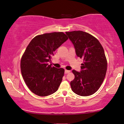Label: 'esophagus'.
Wrapping results in <instances>:
<instances>
[{
    "instance_id": "esophagus-1",
    "label": "esophagus",
    "mask_w": 124,
    "mask_h": 124,
    "mask_svg": "<svg viewBox=\"0 0 124 124\" xmlns=\"http://www.w3.org/2000/svg\"><path fill=\"white\" fill-rule=\"evenodd\" d=\"M71 71H70V70H65V71H64V73L65 74H67L68 73H70Z\"/></svg>"
}]
</instances>
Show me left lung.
<instances>
[{
    "label": "left lung",
    "instance_id": "left-lung-1",
    "mask_svg": "<svg viewBox=\"0 0 124 124\" xmlns=\"http://www.w3.org/2000/svg\"><path fill=\"white\" fill-rule=\"evenodd\" d=\"M66 33L74 45L77 56L84 61L80 72L72 70L75 78L70 82L71 89L82 96L91 95L99 89L106 76L108 63L102 46L88 33L78 31Z\"/></svg>",
    "mask_w": 124,
    "mask_h": 124
}]
</instances>
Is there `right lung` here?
<instances>
[{
	"label": "right lung",
	"mask_w": 124,
	"mask_h": 124,
	"mask_svg": "<svg viewBox=\"0 0 124 124\" xmlns=\"http://www.w3.org/2000/svg\"><path fill=\"white\" fill-rule=\"evenodd\" d=\"M63 32L38 35L28 45L21 61L23 80L29 89L39 96H47L58 89L64 70L49 65L54 52L68 39Z\"/></svg>",
	"instance_id": "obj_1"
}]
</instances>
